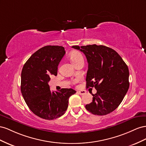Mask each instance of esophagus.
Listing matches in <instances>:
<instances>
[{"instance_id": "1", "label": "esophagus", "mask_w": 146, "mask_h": 146, "mask_svg": "<svg viewBox=\"0 0 146 146\" xmlns=\"http://www.w3.org/2000/svg\"><path fill=\"white\" fill-rule=\"evenodd\" d=\"M78 93L80 94V95H85L86 94V92L84 91H78Z\"/></svg>"}]
</instances>
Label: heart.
<instances>
[{
  "instance_id": "1",
  "label": "heart",
  "mask_w": 146,
  "mask_h": 146,
  "mask_svg": "<svg viewBox=\"0 0 146 146\" xmlns=\"http://www.w3.org/2000/svg\"><path fill=\"white\" fill-rule=\"evenodd\" d=\"M70 57L71 61L72 62V63L74 65H75L76 63H78L79 61L83 60V57H82V54L80 52H78V51L72 52V53L70 54ZM80 79H81L80 78H77L75 79V80H74V82H78L80 80Z\"/></svg>"
}]
</instances>
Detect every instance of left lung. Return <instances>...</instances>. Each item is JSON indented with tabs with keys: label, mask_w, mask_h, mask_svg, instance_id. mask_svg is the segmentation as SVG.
Listing matches in <instances>:
<instances>
[{
	"label": "left lung",
	"mask_w": 146,
	"mask_h": 146,
	"mask_svg": "<svg viewBox=\"0 0 146 146\" xmlns=\"http://www.w3.org/2000/svg\"><path fill=\"white\" fill-rule=\"evenodd\" d=\"M84 54L88 70L86 87H95L92 102L86 105L92 114L104 115L117 108L126 95L130 86L129 70L119 54L103 45L73 46Z\"/></svg>",
	"instance_id": "left-lung-1"
}]
</instances>
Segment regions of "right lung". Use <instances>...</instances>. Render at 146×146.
<instances>
[{"instance_id":"right-lung-1","label":"right lung","mask_w":146,"mask_h":146,"mask_svg":"<svg viewBox=\"0 0 146 146\" xmlns=\"http://www.w3.org/2000/svg\"><path fill=\"white\" fill-rule=\"evenodd\" d=\"M65 54L60 46H46L36 51L24 65L21 90L27 105L38 117L53 120L67 110L68 99L76 92L62 89L51 92L48 82L51 75L56 76L59 62Z\"/></svg>"}]
</instances>
